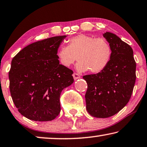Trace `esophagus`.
I'll return each instance as SVG.
<instances>
[{
	"mask_svg": "<svg viewBox=\"0 0 147 147\" xmlns=\"http://www.w3.org/2000/svg\"><path fill=\"white\" fill-rule=\"evenodd\" d=\"M73 78H74V80H77V79H78V78H80V75H79L78 74H77V73H73Z\"/></svg>",
	"mask_w": 147,
	"mask_h": 147,
	"instance_id": "1",
	"label": "esophagus"
}]
</instances>
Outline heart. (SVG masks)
I'll return each mask as SVG.
<instances>
[{"instance_id": "obj_1", "label": "heart", "mask_w": 147, "mask_h": 147, "mask_svg": "<svg viewBox=\"0 0 147 147\" xmlns=\"http://www.w3.org/2000/svg\"><path fill=\"white\" fill-rule=\"evenodd\" d=\"M57 55L64 67H70L78 59L76 69L78 71L89 70L92 73H99L109 65L112 50L110 44L104 38L80 34L70 38L69 45L60 48Z\"/></svg>"}]
</instances>
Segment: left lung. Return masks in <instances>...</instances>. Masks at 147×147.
<instances>
[{
  "label": "left lung",
  "mask_w": 147,
  "mask_h": 147,
  "mask_svg": "<svg viewBox=\"0 0 147 147\" xmlns=\"http://www.w3.org/2000/svg\"><path fill=\"white\" fill-rule=\"evenodd\" d=\"M103 36L111 48L110 62L100 73L83 76L88 84L86 109L91 116L100 118L111 117L126 105L136 80L131 46L112 32H106Z\"/></svg>",
  "instance_id": "1"
}]
</instances>
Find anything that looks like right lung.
<instances>
[{"label":"right lung","mask_w":147,"mask_h":147,"mask_svg":"<svg viewBox=\"0 0 147 147\" xmlns=\"http://www.w3.org/2000/svg\"><path fill=\"white\" fill-rule=\"evenodd\" d=\"M66 37L53 36L32 43L11 61V96L18 111L28 119L51 121L61 111V93L74 82L73 71L60 65L57 55Z\"/></svg>","instance_id":"obj_1"}]
</instances>
